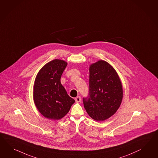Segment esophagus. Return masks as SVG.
Masks as SVG:
<instances>
[{
    "label": "esophagus",
    "instance_id": "1",
    "mask_svg": "<svg viewBox=\"0 0 158 158\" xmlns=\"http://www.w3.org/2000/svg\"><path fill=\"white\" fill-rule=\"evenodd\" d=\"M75 100L77 103H79V102H80L81 100V96H77V97H76V98H75Z\"/></svg>",
    "mask_w": 158,
    "mask_h": 158
}]
</instances>
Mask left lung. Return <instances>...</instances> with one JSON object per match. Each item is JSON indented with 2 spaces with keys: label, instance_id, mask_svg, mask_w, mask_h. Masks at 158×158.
Segmentation results:
<instances>
[{
  "label": "left lung",
  "instance_id": "left-lung-1",
  "mask_svg": "<svg viewBox=\"0 0 158 158\" xmlns=\"http://www.w3.org/2000/svg\"><path fill=\"white\" fill-rule=\"evenodd\" d=\"M122 98V83L111 65L104 60L90 65L89 95L83 98L89 116L96 121L107 119L119 108Z\"/></svg>",
  "mask_w": 158,
  "mask_h": 158
}]
</instances>
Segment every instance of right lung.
I'll use <instances>...</instances> for the list:
<instances>
[{
    "label": "right lung",
    "mask_w": 158,
    "mask_h": 158,
    "mask_svg": "<svg viewBox=\"0 0 158 158\" xmlns=\"http://www.w3.org/2000/svg\"><path fill=\"white\" fill-rule=\"evenodd\" d=\"M67 65L63 60L55 59L44 65L35 79L34 102L39 111L48 119H61L75 102L67 94L60 82Z\"/></svg>",
    "instance_id": "1"
}]
</instances>
